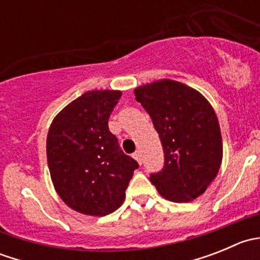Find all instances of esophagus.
<instances>
[{"label":"esophagus","instance_id":"34e87169","mask_svg":"<svg viewBox=\"0 0 260 260\" xmlns=\"http://www.w3.org/2000/svg\"><path fill=\"white\" fill-rule=\"evenodd\" d=\"M133 157L137 159L138 164H142V153H141V151H136L135 153H133Z\"/></svg>","mask_w":260,"mask_h":260}]
</instances>
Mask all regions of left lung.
<instances>
[{
    "instance_id": "1",
    "label": "left lung",
    "mask_w": 260,
    "mask_h": 260,
    "mask_svg": "<svg viewBox=\"0 0 260 260\" xmlns=\"http://www.w3.org/2000/svg\"><path fill=\"white\" fill-rule=\"evenodd\" d=\"M151 117L164 148V167L149 175L159 195L188 203L205 192L222 158L219 122L199 91L179 81L164 79L135 89Z\"/></svg>"
}]
</instances>
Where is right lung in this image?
Instances as JSON below:
<instances>
[{
	"instance_id": "1",
	"label": "right lung",
	"mask_w": 260,
	"mask_h": 260,
	"mask_svg": "<svg viewBox=\"0 0 260 260\" xmlns=\"http://www.w3.org/2000/svg\"><path fill=\"white\" fill-rule=\"evenodd\" d=\"M122 93L91 90L52 120L46 154L52 183L75 211L104 216L123 204L138 162L125 154L109 131V115Z\"/></svg>"
}]
</instances>
